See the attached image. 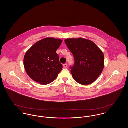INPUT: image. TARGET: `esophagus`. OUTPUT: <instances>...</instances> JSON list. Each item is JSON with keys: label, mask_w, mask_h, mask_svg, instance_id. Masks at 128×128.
<instances>
[{"label": "esophagus", "mask_w": 128, "mask_h": 128, "mask_svg": "<svg viewBox=\"0 0 128 128\" xmlns=\"http://www.w3.org/2000/svg\"><path fill=\"white\" fill-rule=\"evenodd\" d=\"M63 66H64V68H66L68 67V64H64L63 65Z\"/></svg>", "instance_id": "34e87169"}]
</instances>
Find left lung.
Segmentation results:
<instances>
[{"label":"left lung","instance_id":"left-lung-1","mask_svg":"<svg viewBox=\"0 0 128 128\" xmlns=\"http://www.w3.org/2000/svg\"><path fill=\"white\" fill-rule=\"evenodd\" d=\"M64 42L74 56L75 62L71 73L74 80L82 85L94 82L104 68L102 51L94 42L87 39L68 38Z\"/></svg>","mask_w":128,"mask_h":128}]
</instances>
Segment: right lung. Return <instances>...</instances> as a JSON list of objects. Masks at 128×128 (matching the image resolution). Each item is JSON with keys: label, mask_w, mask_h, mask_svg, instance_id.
I'll list each match as a JSON object with an SVG mask.
<instances>
[{"label": "right lung", "mask_w": 128, "mask_h": 128, "mask_svg": "<svg viewBox=\"0 0 128 128\" xmlns=\"http://www.w3.org/2000/svg\"><path fill=\"white\" fill-rule=\"evenodd\" d=\"M60 39L47 37L36 43L24 56V65L28 75L42 85L53 82L62 69L56 51Z\"/></svg>", "instance_id": "right-lung-1"}]
</instances>
